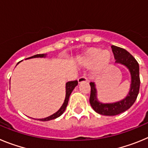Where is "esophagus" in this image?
Wrapping results in <instances>:
<instances>
[{
	"instance_id": "1",
	"label": "esophagus",
	"mask_w": 148,
	"mask_h": 148,
	"mask_svg": "<svg viewBox=\"0 0 148 148\" xmlns=\"http://www.w3.org/2000/svg\"><path fill=\"white\" fill-rule=\"evenodd\" d=\"M78 82L79 84L82 83V82H88V79H87V78H86V77L82 76L80 77V78H78Z\"/></svg>"
}]
</instances>
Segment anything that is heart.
<instances>
[{"instance_id": "1", "label": "heart", "mask_w": 148, "mask_h": 148, "mask_svg": "<svg viewBox=\"0 0 148 148\" xmlns=\"http://www.w3.org/2000/svg\"><path fill=\"white\" fill-rule=\"evenodd\" d=\"M110 61V54L108 50L92 47L87 49L81 58V62L85 66H92L94 74H99L106 69Z\"/></svg>"}]
</instances>
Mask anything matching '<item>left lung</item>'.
Listing matches in <instances>:
<instances>
[{
  "instance_id": "8db88e82",
  "label": "left lung",
  "mask_w": 148,
  "mask_h": 148,
  "mask_svg": "<svg viewBox=\"0 0 148 148\" xmlns=\"http://www.w3.org/2000/svg\"><path fill=\"white\" fill-rule=\"evenodd\" d=\"M116 64H120L127 68L131 75V84L129 93L126 97L115 103L104 104L97 99V90L94 82H90L91 87L90 103L92 109L99 114L104 116H116L128 110L134 104L138 96L140 87L139 66L135 58L126 49L116 46H111Z\"/></svg>"
}]
</instances>
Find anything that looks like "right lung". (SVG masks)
I'll use <instances>...</instances> for the list:
<instances>
[{
  "mask_svg": "<svg viewBox=\"0 0 148 148\" xmlns=\"http://www.w3.org/2000/svg\"><path fill=\"white\" fill-rule=\"evenodd\" d=\"M47 54H38V55H35V56H32V57H29V58H44L46 57ZM78 85V81H73V82H68L66 83V97H65L64 101L63 103L62 106L61 107L59 110H58L56 113H55L54 114L51 115V116H48L47 118L44 119H39V121H49V120H53L55 119L58 118L60 116L64 113V112L66 110V106H67L68 101H69V98H70V95L71 94V92H73V90H74L76 86Z\"/></svg>",
  "mask_w": 148,
  "mask_h": 148,
  "instance_id": "1",
  "label": "right lung"
}]
</instances>
